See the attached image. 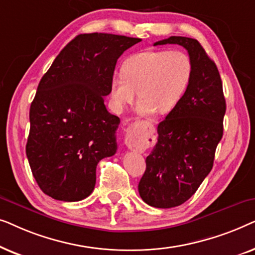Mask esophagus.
<instances>
[{"instance_id": "34e87169", "label": "esophagus", "mask_w": 255, "mask_h": 255, "mask_svg": "<svg viewBox=\"0 0 255 255\" xmlns=\"http://www.w3.org/2000/svg\"><path fill=\"white\" fill-rule=\"evenodd\" d=\"M147 144V135L141 130H138V128H130L127 135H125V145L130 149H133V151H141V149L146 148Z\"/></svg>"}]
</instances>
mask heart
I'll return each mask as SVG.
<instances>
[{
    "label": "heart",
    "mask_w": 255,
    "mask_h": 255,
    "mask_svg": "<svg viewBox=\"0 0 255 255\" xmlns=\"http://www.w3.org/2000/svg\"><path fill=\"white\" fill-rule=\"evenodd\" d=\"M193 75V64L183 51H144L123 62L121 74L110 81V97L115 109L123 110L137 90L135 110L147 116L172 111L182 99Z\"/></svg>",
    "instance_id": "obj_1"
}]
</instances>
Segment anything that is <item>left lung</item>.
I'll return each mask as SVG.
<instances>
[{
	"label": "left lung",
	"mask_w": 255,
	"mask_h": 255,
	"mask_svg": "<svg viewBox=\"0 0 255 255\" xmlns=\"http://www.w3.org/2000/svg\"><path fill=\"white\" fill-rule=\"evenodd\" d=\"M177 44L193 64L189 86L179 104L158 125V142L146 158L139 195L154 208H174L189 200L214 166L223 137L226 103L217 66L196 39L172 36L154 43Z\"/></svg>",
	"instance_id": "left-lung-1"
}]
</instances>
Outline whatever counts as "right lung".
Here are the masks:
<instances>
[{
	"label": "right lung",
	"instance_id": "right-lung-1",
	"mask_svg": "<svg viewBox=\"0 0 255 255\" xmlns=\"http://www.w3.org/2000/svg\"><path fill=\"white\" fill-rule=\"evenodd\" d=\"M141 41L83 33L62 48L30 107L26 156L44 194L58 201L88 197L100 160L117 151L120 118L104 106L118 58Z\"/></svg>",
	"mask_w": 255,
	"mask_h": 255
}]
</instances>
